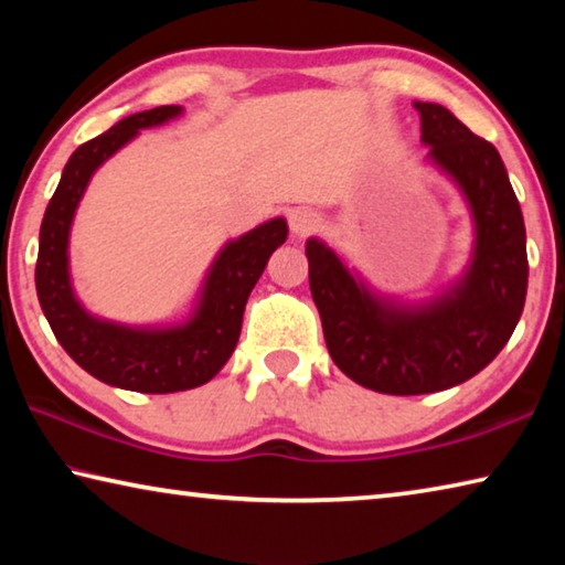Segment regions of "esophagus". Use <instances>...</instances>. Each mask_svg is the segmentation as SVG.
I'll return each instance as SVG.
<instances>
[{
	"label": "esophagus",
	"mask_w": 565,
	"mask_h": 565,
	"mask_svg": "<svg viewBox=\"0 0 565 565\" xmlns=\"http://www.w3.org/2000/svg\"><path fill=\"white\" fill-rule=\"evenodd\" d=\"M289 226H291V234L296 236H309L311 232H317L319 228V216L317 212H311V209H294L289 214Z\"/></svg>",
	"instance_id": "34e87169"
}]
</instances>
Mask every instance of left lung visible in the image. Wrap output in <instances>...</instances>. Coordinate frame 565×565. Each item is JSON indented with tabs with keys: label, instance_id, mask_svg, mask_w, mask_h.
Returning a JSON list of instances; mask_svg holds the SVG:
<instances>
[{
	"label": "left lung",
	"instance_id": "1",
	"mask_svg": "<svg viewBox=\"0 0 565 565\" xmlns=\"http://www.w3.org/2000/svg\"><path fill=\"white\" fill-rule=\"evenodd\" d=\"M428 161L454 181L473 218L463 274L426 301L379 294L321 238L306 242L323 339L351 381L379 394L416 396L463 384L511 339L529 289L519 199L491 141L434 102H414Z\"/></svg>",
	"mask_w": 565,
	"mask_h": 565
}]
</instances>
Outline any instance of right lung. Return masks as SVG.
<instances>
[{
    "instance_id": "add662e5",
    "label": "right lung",
    "mask_w": 565,
    "mask_h": 565,
    "mask_svg": "<svg viewBox=\"0 0 565 565\" xmlns=\"http://www.w3.org/2000/svg\"><path fill=\"white\" fill-rule=\"evenodd\" d=\"M181 107L131 114L82 145L66 161L60 186L46 206L36 256V296L62 349L104 384L139 394H174L212 381L232 359L242 333L248 294L269 256L286 242L289 226L276 216L226 242L209 266L189 317L157 327H127L99 319L76 299L70 274V232L84 191L104 161L141 129L177 119Z\"/></svg>"
}]
</instances>
